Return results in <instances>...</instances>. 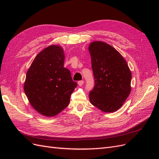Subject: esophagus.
<instances>
[{
  "mask_svg": "<svg viewBox=\"0 0 159 159\" xmlns=\"http://www.w3.org/2000/svg\"><path fill=\"white\" fill-rule=\"evenodd\" d=\"M84 81L83 80H81V81H78V84L79 86H82V85L84 84Z\"/></svg>",
  "mask_w": 159,
  "mask_h": 159,
  "instance_id": "34e87169",
  "label": "esophagus"
}]
</instances>
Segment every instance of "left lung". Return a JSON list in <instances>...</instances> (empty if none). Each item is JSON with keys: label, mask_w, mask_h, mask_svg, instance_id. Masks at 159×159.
<instances>
[{"label": "left lung", "mask_w": 159, "mask_h": 159, "mask_svg": "<svg viewBox=\"0 0 159 159\" xmlns=\"http://www.w3.org/2000/svg\"><path fill=\"white\" fill-rule=\"evenodd\" d=\"M89 52L95 80L90 102L103 112L116 111L131 93V70L121 54L107 43L91 42Z\"/></svg>", "instance_id": "1"}]
</instances>
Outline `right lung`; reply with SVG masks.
I'll return each instance as SVG.
<instances>
[{
	"label": "right lung",
	"mask_w": 159,
	"mask_h": 159,
	"mask_svg": "<svg viewBox=\"0 0 159 159\" xmlns=\"http://www.w3.org/2000/svg\"><path fill=\"white\" fill-rule=\"evenodd\" d=\"M65 56L60 46L42 50L27 71L24 90L30 104L41 115L54 117L70 103L77 83L64 68Z\"/></svg>",
	"instance_id": "add662e5"
}]
</instances>
